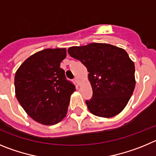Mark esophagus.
Returning a JSON list of instances; mask_svg holds the SVG:
<instances>
[{"label": "esophagus", "instance_id": "esophagus-1", "mask_svg": "<svg viewBox=\"0 0 156 156\" xmlns=\"http://www.w3.org/2000/svg\"><path fill=\"white\" fill-rule=\"evenodd\" d=\"M74 81H75V83L77 84V85H80V81H79V79H78V78H75Z\"/></svg>", "mask_w": 156, "mask_h": 156}]
</instances>
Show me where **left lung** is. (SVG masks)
<instances>
[{
    "instance_id": "1",
    "label": "left lung",
    "mask_w": 156,
    "mask_h": 156,
    "mask_svg": "<svg viewBox=\"0 0 156 156\" xmlns=\"http://www.w3.org/2000/svg\"><path fill=\"white\" fill-rule=\"evenodd\" d=\"M68 53L88 70L92 88V99L85 101L88 110L106 118L119 114L135 87L134 64L127 52L107 43H92L70 47Z\"/></svg>"
}]
</instances>
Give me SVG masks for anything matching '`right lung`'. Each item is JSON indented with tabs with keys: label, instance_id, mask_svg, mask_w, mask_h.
Returning a JSON list of instances; mask_svg holds the SVG:
<instances>
[{
	"label": "right lung",
	"instance_id": "obj_1",
	"mask_svg": "<svg viewBox=\"0 0 156 156\" xmlns=\"http://www.w3.org/2000/svg\"><path fill=\"white\" fill-rule=\"evenodd\" d=\"M65 48L45 49L28 57L15 76V95L28 115L44 125L65 117L75 86L60 68Z\"/></svg>",
	"mask_w": 156,
	"mask_h": 156
}]
</instances>
